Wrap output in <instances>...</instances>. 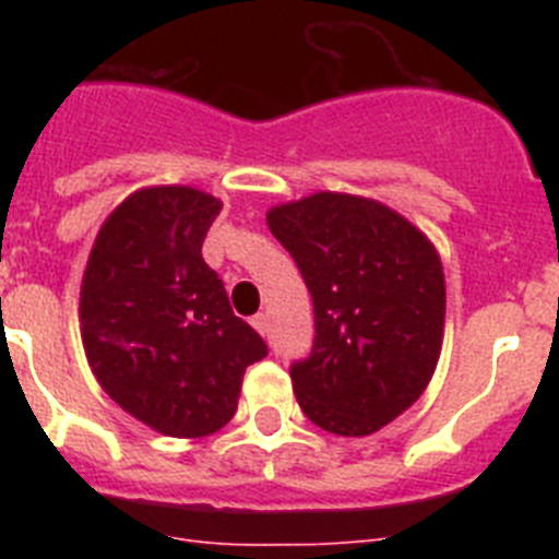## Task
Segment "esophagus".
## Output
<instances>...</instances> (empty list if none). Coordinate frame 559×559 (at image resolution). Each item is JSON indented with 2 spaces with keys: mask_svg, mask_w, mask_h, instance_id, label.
Instances as JSON below:
<instances>
[{
  "mask_svg": "<svg viewBox=\"0 0 559 559\" xmlns=\"http://www.w3.org/2000/svg\"><path fill=\"white\" fill-rule=\"evenodd\" d=\"M251 328H254L260 335L269 333V316H265V313H257L254 319H251Z\"/></svg>",
  "mask_w": 559,
  "mask_h": 559,
  "instance_id": "1",
  "label": "esophagus"
}]
</instances>
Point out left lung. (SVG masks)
I'll use <instances>...</instances> for the list:
<instances>
[{"label": "left lung", "mask_w": 559, "mask_h": 559, "mask_svg": "<svg viewBox=\"0 0 559 559\" xmlns=\"http://www.w3.org/2000/svg\"><path fill=\"white\" fill-rule=\"evenodd\" d=\"M265 221L313 296V349L290 367L299 408L338 437L380 431L437 369L445 333L437 246L392 206L349 192L276 204Z\"/></svg>", "instance_id": "1"}]
</instances>
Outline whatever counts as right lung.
<instances>
[{"instance_id":"1","label":"right lung","mask_w":559,"mask_h":559,"mask_svg":"<svg viewBox=\"0 0 559 559\" xmlns=\"http://www.w3.org/2000/svg\"><path fill=\"white\" fill-rule=\"evenodd\" d=\"M221 206L195 187H142L103 221L83 271L88 367L122 412L165 437L221 431L246 367L269 355L201 257Z\"/></svg>"}]
</instances>
